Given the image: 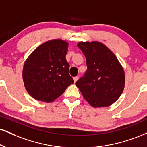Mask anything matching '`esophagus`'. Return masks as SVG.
<instances>
[{
  "instance_id": "34e87169",
  "label": "esophagus",
  "mask_w": 147,
  "mask_h": 147,
  "mask_svg": "<svg viewBox=\"0 0 147 147\" xmlns=\"http://www.w3.org/2000/svg\"><path fill=\"white\" fill-rule=\"evenodd\" d=\"M73 79H74V81H75V83L77 82V80H78V79H79V77H78V76H77V77H75L73 78Z\"/></svg>"
}]
</instances>
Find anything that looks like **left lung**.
Here are the masks:
<instances>
[{"label": "left lung", "instance_id": "8db88e82", "mask_svg": "<svg viewBox=\"0 0 147 147\" xmlns=\"http://www.w3.org/2000/svg\"><path fill=\"white\" fill-rule=\"evenodd\" d=\"M77 47L86 58L87 71L76 82L84 98L94 107L112 105L123 93L125 71L108 47L98 41L80 42Z\"/></svg>", "mask_w": 147, "mask_h": 147}]
</instances>
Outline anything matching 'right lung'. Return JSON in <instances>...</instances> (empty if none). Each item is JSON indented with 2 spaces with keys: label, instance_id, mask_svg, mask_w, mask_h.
Segmentation results:
<instances>
[{
  "label": "right lung",
  "instance_id": "1",
  "mask_svg": "<svg viewBox=\"0 0 147 147\" xmlns=\"http://www.w3.org/2000/svg\"><path fill=\"white\" fill-rule=\"evenodd\" d=\"M68 46V42L61 39L49 40L37 47L25 60L23 82L34 99L54 101L74 83L66 59Z\"/></svg>",
  "mask_w": 147,
  "mask_h": 147
}]
</instances>
